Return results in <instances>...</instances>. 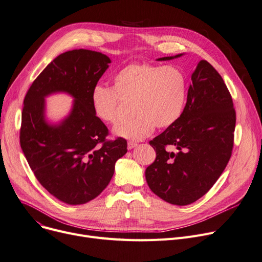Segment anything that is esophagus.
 I'll list each match as a JSON object with an SVG mask.
<instances>
[{
	"mask_svg": "<svg viewBox=\"0 0 262 262\" xmlns=\"http://www.w3.org/2000/svg\"><path fill=\"white\" fill-rule=\"evenodd\" d=\"M137 145H138V143H137V142L128 141V143H127V148H128V149H132V148H135Z\"/></svg>",
	"mask_w": 262,
	"mask_h": 262,
	"instance_id": "obj_1",
	"label": "esophagus"
}]
</instances>
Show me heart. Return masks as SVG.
Instances as JSON below:
<instances>
[{
    "mask_svg": "<svg viewBox=\"0 0 262 262\" xmlns=\"http://www.w3.org/2000/svg\"><path fill=\"white\" fill-rule=\"evenodd\" d=\"M187 93V77L180 68L134 62L114 75L112 87L95 85L90 101L94 115L106 123H116L124 103H130L133 117L114 132L122 138L140 141L155 127H170L181 118Z\"/></svg>",
    "mask_w": 262,
    "mask_h": 262,
    "instance_id": "obj_1",
    "label": "heart"
}]
</instances>
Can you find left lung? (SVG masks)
Returning a JSON list of instances; mask_svg holds the SVG:
<instances>
[{"label": "left lung", "mask_w": 262, "mask_h": 262, "mask_svg": "<svg viewBox=\"0 0 262 262\" xmlns=\"http://www.w3.org/2000/svg\"><path fill=\"white\" fill-rule=\"evenodd\" d=\"M182 54L158 60H170ZM236 110L222 76L206 60L191 75L184 112L172 126L149 141L156 159L145 170L154 193L185 206L205 195L230 159ZM171 146L174 151L167 147Z\"/></svg>", "instance_id": "8db88e82"}]
</instances>
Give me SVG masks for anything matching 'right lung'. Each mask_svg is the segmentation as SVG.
<instances>
[{
  "mask_svg": "<svg viewBox=\"0 0 262 262\" xmlns=\"http://www.w3.org/2000/svg\"><path fill=\"white\" fill-rule=\"evenodd\" d=\"M109 57L90 50L68 51L49 63L24 98L20 144L34 175L59 201L85 204L98 196L115 173L127 141L107 140L108 128L93 113L92 88L107 70ZM67 92L76 99L58 126L44 120V98Z\"/></svg>",
  "mask_w": 262,
  "mask_h": 262,
  "instance_id": "1",
  "label": "right lung"
}]
</instances>
